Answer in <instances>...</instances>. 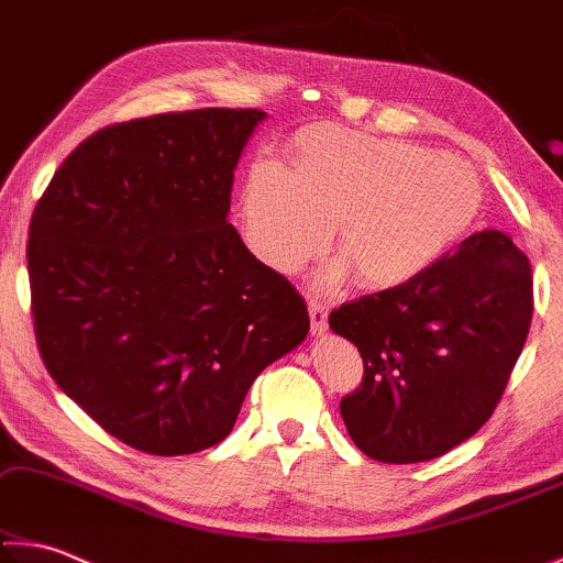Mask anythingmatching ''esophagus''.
<instances>
[{
	"label": "esophagus",
	"instance_id": "obj_1",
	"mask_svg": "<svg viewBox=\"0 0 563 563\" xmlns=\"http://www.w3.org/2000/svg\"><path fill=\"white\" fill-rule=\"evenodd\" d=\"M310 322H312V335H325V330H328V310L322 308L318 300L310 302Z\"/></svg>",
	"mask_w": 563,
	"mask_h": 563
}]
</instances>
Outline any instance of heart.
<instances>
[{"mask_svg":"<svg viewBox=\"0 0 563 563\" xmlns=\"http://www.w3.org/2000/svg\"><path fill=\"white\" fill-rule=\"evenodd\" d=\"M482 208L479 176L466 161L402 141L352 131H312L292 151L290 170L261 161L243 190L253 251L280 273H300L328 251L340 228L342 263L373 290L397 288L442 261Z\"/></svg>","mask_w":563,"mask_h":563,"instance_id":"1","label":"heart"}]
</instances>
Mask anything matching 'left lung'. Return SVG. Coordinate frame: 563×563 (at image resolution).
<instances>
[{"label":"left lung","instance_id":"1","mask_svg":"<svg viewBox=\"0 0 563 563\" xmlns=\"http://www.w3.org/2000/svg\"><path fill=\"white\" fill-rule=\"evenodd\" d=\"M531 265L501 231L474 233L419 278L330 312L365 362L340 415L360 452L427 462L492 417L529 335Z\"/></svg>","mask_w":563,"mask_h":563}]
</instances>
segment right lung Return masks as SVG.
<instances>
[{
    "label": "right lung",
    "instance_id": "1",
    "mask_svg": "<svg viewBox=\"0 0 563 563\" xmlns=\"http://www.w3.org/2000/svg\"><path fill=\"white\" fill-rule=\"evenodd\" d=\"M265 117L113 123L71 151L34 208L26 265L44 365L139 452L225 440L253 379L308 338L298 290L228 223L233 170Z\"/></svg>",
    "mask_w": 563,
    "mask_h": 563
}]
</instances>
